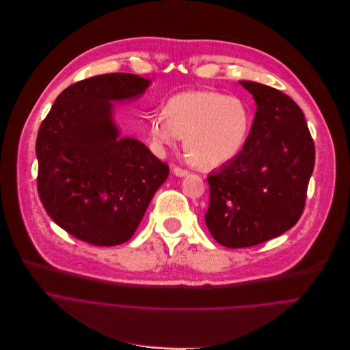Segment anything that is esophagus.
<instances>
[{
  "mask_svg": "<svg viewBox=\"0 0 350 350\" xmlns=\"http://www.w3.org/2000/svg\"><path fill=\"white\" fill-rule=\"evenodd\" d=\"M172 171H174V174H175L176 176H179V178L189 175V171H187V170H183V168H180V167H174Z\"/></svg>",
  "mask_w": 350,
  "mask_h": 350,
  "instance_id": "esophagus-1",
  "label": "esophagus"
}]
</instances>
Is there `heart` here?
<instances>
[{"label": "heart", "instance_id": "heart-1", "mask_svg": "<svg viewBox=\"0 0 350 350\" xmlns=\"http://www.w3.org/2000/svg\"><path fill=\"white\" fill-rule=\"evenodd\" d=\"M251 126V113L237 96L213 90H194L172 96L165 111L149 122L154 145L164 150L186 135L185 146L204 168L232 160L243 148Z\"/></svg>", "mask_w": 350, "mask_h": 350}]
</instances>
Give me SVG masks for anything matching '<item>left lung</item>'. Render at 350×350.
Wrapping results in <instances>:
<instances>
[{
    "label": "left lung",
    "mask_w": 350,
    "mask_h": 350,
    "mask_svg": "<svg viewBox=\"0 0 350 350\" xmlns=\"http://www.w3.org/2000/svg\"><path fill=\"white\" fill-rule=\"evenodd\" d=\"M256 113L243 150L211 172L205 224L228 248L282 236L301 218L314 168V144L301 107L282 91L240 81Z\"/></svg>",
    "instance_id": "1"
}]
</instances>
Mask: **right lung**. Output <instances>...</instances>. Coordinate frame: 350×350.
I'll list each match as a JSON object with an SVG mask.
<instances>
[{
  "label": "right lung",
  "instance_id": "add662e5",
  "mask_svg": "<svg viewBox=\"0 0 350 350\" xmlns=\"http://www.w3.org/2000/svg\"><path fill=\"white\" fill-rule=\"evenodd\" d=\"M150 80L100 75L67 87L36 142L37 187L52 221L94 245L128 241L170 168L142 142L121 137L113 103L142 96Z\"/></svg>",
  "mask_w": 350,
  "mask_h": 350
}]
</instances>
